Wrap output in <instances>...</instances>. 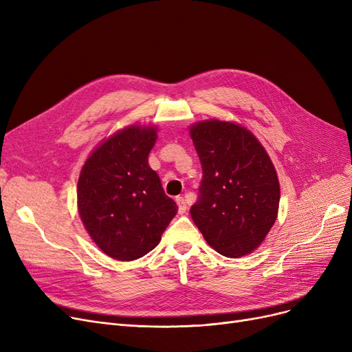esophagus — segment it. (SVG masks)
I'll use <instances>...</instances> for the list:
<instances>
[{"instance_id":"34e87169","label":"esophagus","mask_w":352,"mask_h":352,"mask_svg":"<svg viewBox=\"0 0 352 352\" xmlns=\"http://www.w3.org/2000/svg\"><path fill=\"white\" fill-rule=\"evenodd\" d=\"M175 201H177V204H178V212L179 214H186L187 212V201L184 199V197H177L175 198Z\"/></svg>"}]
</instances>
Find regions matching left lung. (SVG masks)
Returning a JSON list of instances; mask_svg holds the SVG:
<instances>
[{"mask_svg":"<svg viewBox=\"0 0 352 352\" xmlns=\"http://www.w3.org/2000/svg\"><path fill=\"white\" fill-rule=\"evenodd\" d=\"M190 135L202 166L190 210L194 224L221 255L254 252L275 223L281 197L268 153L250 129L231 121L195 122Z\"/></svg>","mask_w":352,"mask_h":352,"instance_id":"8db88e82","label":"left lung"}]
</instances>
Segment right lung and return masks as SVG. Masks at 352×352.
I'll use <instances>...</instances> for the list:
<instances>
[{"label":"right lung","instance_id":"1","mask_svg":"<svg viewBox=\"0 0 352 352\" xmlns=\"http://www.w3.org/2000/svg\"><path fill=\"white\" fill-rule=\"evenodd\" d=\"M155 125L131 124L85 160L77 186L78 214L97 247L118 261L154 250L178 207L148 164Z\"/></svg>","mask_w":352,"mask_h":352}]
</instances>
